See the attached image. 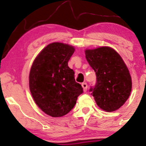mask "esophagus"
Listing matches in <instances>:
<instances>
[{"instance_id":"1","label":"esophagus","mask_w":146,"mask_h":146,"mask_svg":"<svg viewBox=\"0 0 146 146\" xmlns=\"http://www.w3.org/2000/svg\"><path fill=\"white\" fill-rule=\"evenodd\" d=\"M82 88H83L84 92H86L87 90H88V84H87L86 82H82Z\"/></svg>"}]
</instances>
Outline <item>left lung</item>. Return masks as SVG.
Wrapping results in <instances>:
<instances>
[{
	"label": "left lung",
	"mask_w": 146,
	"mask_h": 146,
	"mask_svg": "<svg viewBox=\"0 0 146 146\" xmlns=\"http://www.w3.org/2000/svg\"><path fill=\"white\" fill-rule=\"evenodd\" d=\"M88 64L96 73V85L90 89L97 104L106 111L120 108L129 98L131 77L120 55L112 48L85 50Z\"/></svg>",
	"instance_id": "left-lung-1"
}]
</instances>
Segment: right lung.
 Segmentation results:
<instances>
[{"label":"right lung","instance_id":"1","mask_svg":"<svg viewBox=\"0 0 146 146\" xmlns=\"http://www.w3.org/2000/svg\"><path fill=\"white\" fill-rule=\"evenodd\" d=\"M74 51L72 46L54 42L42 50L31 67L29 84L32 98L52 117L67 114L83 92L81 85L76 82L74 71L68 66Z\"/></svg>","mask_w":146,"mask_h":146}]
</instances>
